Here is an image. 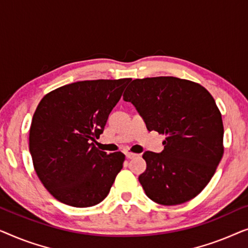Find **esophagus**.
<instances>
[{
  "label": "esophagus",
  "mask_w": 248,
  "mask_h": 248,
  "mask_svg": "<svg viewBox=\"0 0 248 248\" xmlns=\"http://www.w3.org/2000/svg\"><path fill=\"white\" fill-rule=\"evenodd\" d=\"M125 155H126V158H128V159H132V158H135L137 157V154H132V152H126V154H125Z\"/></svg>",
  "instance_id": "esophagus-1"
}]
</instances>
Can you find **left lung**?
Instances as JSON below:
<instances>
[{"instance_id": "obj_1", "label": "left lung", "mask_w": 248, "mask_h": 248, "mask_svg": "<svg viewBox=\"0 0 248 248\" xmlns=\"http://www.w3.org/2000/svg\"><path fill=\"white\" fill-rule=\"evenodd\" d=\"M149 131L165 134L160 154L145 151L139 176L145 194L162 205L194 199L211 181L223 155L221 113L201 84L175 77L135 79L123 94Z\"/></svg>"}]
</instances>
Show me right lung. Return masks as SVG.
I'll return each mask as SVG.
<instances>
[{
    "instance_id": "1",
    "label": "right lung",
    "mask_w": 248,
    "mask_h": 248,
    "mask_svg": "<svg viewBox=\"0 0 248 248\" xmlns=\"http://www.w3.org/2000/svg\"><path fill=\"white\" fill-rule=\"evenodd\" d=\"M131 79L78 81L40 100L29 131L36 174L64 204L87 208L108 195L123 168L122 152L107 155L93 142Z\"/></svg>"
}]
</instances>
